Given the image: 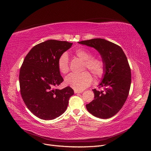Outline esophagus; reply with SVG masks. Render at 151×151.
<instances>
[{"instance_id":"34e87169","label":"esophagus","mask_w":151,"mask_h":151,"mask_svg":"<svg viewBox=\"0 0 151 151\" xmlns=\"http://www.w3.org/2000/svg\"><path fill=\"white\" fill-rule=\"evenodd\" d=\"M82 92H83V91H82V90H74L75 93H82Z\"/></svg>"}]
</instances>
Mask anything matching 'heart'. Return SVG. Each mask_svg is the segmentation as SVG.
I'll return each instance as SVG.
<instances>
[{
    "mask_svg": "<svg viewBox=\"0 0 151 151\" xmlns=\"http://www.w3.org/2000/svg\"><path fill=\"white\" fill-rule=\"evenodd\" d=\"M77 58L84 61L81 71L79 74H70L65 79V84L76 90H83L90 86L92 81V77L86 70L92 73L95 79L101 78L104 74L106 64L101 58L92 57V53L88 50L79 48L75 51ZM58 67L59 71L63 74H67L70 70L69 58L66 53H62L58 59Z\"/></svg>",
    "mask_w": 151,
    "mask_h": 151,
    "instance_id": "b5f03b06",
    "label": "heart"
}]
</instances>
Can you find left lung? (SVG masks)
Here are the masks:
<instances>
[{"instance_id": "8db88e82", "label": "left lung", "mask_w": 151, "mask_h": 151, "mask_svg": "<svg viewBox=\"0 0 151 151\" xmlns=\"http://www.w3.org/2000/svg\"><path fill=\"white\" fill-rule=\"evenodd\" d=\"M95 48L106 64L105 74L99 88L92 90L94 99L86 104L93 116L107 119L116 114L125 103L131 84V72L127 57L119 45L104 39H92L78 42Z\"/></svg>"}]
</instances>
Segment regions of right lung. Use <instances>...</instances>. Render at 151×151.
<instances>
[{"mask_svg":"<svg viewBox=\"0 0 151 151\" xmlns=\"http://www.w3.org/2000/svg\"><path fill=\"white\" fill-rule=\"evenodd\" d=\"M67 41L48 40L33 47L25 56L19 72L20 92L27 108L37 117L53 119L67 109L73 90L56 87L63 82L58 59L72 47Z\"/></svg>","mask_w":151,"mask_h":151,"instance_id":"right-lung-1","label":"right lung"}]
</instances>
